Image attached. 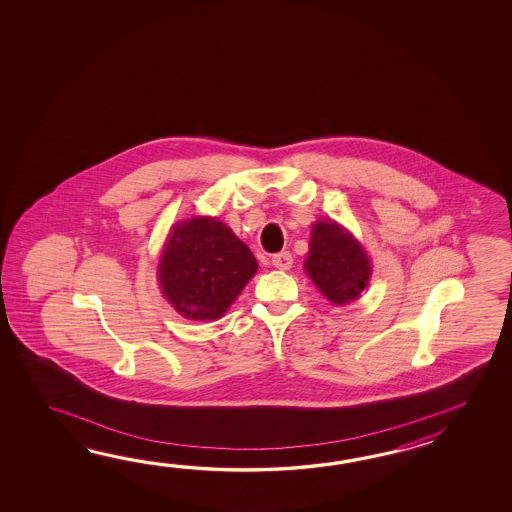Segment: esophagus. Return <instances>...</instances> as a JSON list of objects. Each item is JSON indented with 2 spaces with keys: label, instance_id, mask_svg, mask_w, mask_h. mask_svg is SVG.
<instances>
[{
  "label": "esophagus",
  "instance_id": "1",
  "mask_svg": "<svg viewBox=\"0 0 512 512\" xmlns=\"http://www.w3.org/2000/svg\"><path fill=\"white\" fill-rule=\"evenodd\" d=\"M271 261L272 265H274L276 269H280V271H289V269H291V265H293V256H291V252L282 251L278 252V254H274Z\"/></svg>",
  "mask_w": 512,
  "mask_h": 512
}]
</instances>
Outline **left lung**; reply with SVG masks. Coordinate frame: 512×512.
<instances>
[{"mask_svg": "<svg viewBox=\"0 0 512 512\" xmlns=\"http://www.w3.org/2000/svg\"><path fill=\"white\" fill-rule=\"evenodd\" d=\"M304 267L316 289L335 305L357 300L370 283V256L335 221L313 225Z\"/></svg>", "mask_w": 512, "mask_h": 512, "instance_id": "left-lung-1", "label": "left lung"}]
</instances>
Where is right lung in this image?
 <instances>
[{
    "instance_id": "obj_1",
    "label": "right lung",
    "mask_w": 512,
    "mask_h": 512,
    "mask_svg": "<svg viewBox=\"0 0 512 512\" xmlns=\"http://www.w3.org/2000/svg\"><path fill=\"white\" fill-rule=\"evenodd\" d=\"M251 249L216 218L172 227L159 260L164 298L188 320H218L256 274Z\"/></svg>"
}]
</instances>
